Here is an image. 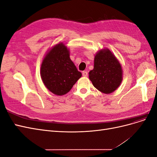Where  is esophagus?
I'll use <instances>...</instances> for the list:
<instances>
[{
  "label": "esophagus",
  "mask_w": 157,
  "mask_h": 157,
  "mask_svg": "<svg viewBox=\"0 0 157 157\" xmlns=\"http://www.w3.org/2000/svg\"><path fill=\"white\" fill-rule=\"evenodd\" d=\"M82 76L84 77H86L88 76V72L87 71H83L82 72Z\"/></svg>",
  "instance_id": "34e87169"
}]
</instances>
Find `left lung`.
I'll return each mask as SVG.
<instances>
[{
	"label": "left lung",
	"instance_id": "8db88e82",
	"mask_svg": "<svg viewBox=\"0 0 157 157\" xmlns=\"http://www.w3.org/2000/svg\"><path fill=\"white\" fill-rule=\"evenodd\" d=\"M89 78L94 86L104 94H111L120 86L121 65L109 49L99 50L95 56L94 69L89 72Z\"/></svg>",
	"mask_w": 157,
	"mask_h": 157
}]
</instances>
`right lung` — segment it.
Instances as JSON below:
<instances>
[{
  "label": "right lung",
  "mask_w": 157,
  "mask_h": 157,
  "mask_svg": "<svg viewBox=\"0 0 157 157\" xmlns=\"http://www.w3.org/2000/svg\"><path fill=\"white\" fill-rule=\"evenodd\" d=\"M69 54L67 46L61 42L49 50L41 64L42 82L57 96L69 92L82 76L71 60Z\"/></svg>",
  "instance_id": "1"
}]
</instances>
